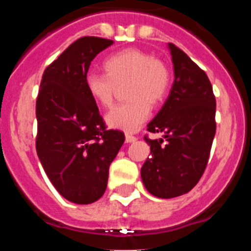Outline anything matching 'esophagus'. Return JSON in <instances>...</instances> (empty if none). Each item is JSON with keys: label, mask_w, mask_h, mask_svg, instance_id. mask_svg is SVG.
I'll return each instance as SVG.
<instances>
[{"label": "esophagus", "mask_w": 251, "mask_h": 251, "mask_svg": "<svg viewBox=\"0 0 251 251\" xmlns=\"http://www.w3.org/2000/svg\"><path fill=\"white\" fill-rule=\"evenodd\" d=\"M137 138L134 136H132V134H126V142L127 143H133V142H136Z\"/></svg>", "instance_id": "esophagus-1"}]
</instances>
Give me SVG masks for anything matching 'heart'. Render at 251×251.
I'll use <instances>...</instances> for the list:
<instances>
[{"label": "heart", "instance_id": "heart-1", "mask_svg": "<svg viewBox=\"0 0 251 251\" xmlns=\"http://www.w3.org/2000/svg\"><path fill=\"white\" fill-rule=\"evenodd\" d=\"M105 73L92 72L85 86L93 99L104 108L112 106L118 85H126L129 100L113 108L105 117L110 127L134 132L147 121L151 105L166 98L171 86V73L162 60L136 48L119 50L104 61Z\"/></svg>", "mask_w": 251, "mask_h": 251}]
</instances>
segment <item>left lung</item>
<instances>
[{
    "label": "left lung",
    "instance_id": "8db88e82",
    "mask_svg": "<svg viewBox=\"0 0 251 251\" xmlns=\"http://www.w3.org/2000/svg\"><path fill=\"white\" fill-rule=\"evenodd\" d=\"M168 49L175 80L167 100L147 126L148 132L162 133L165 139L145 137L151 157L141 168L147 191L161 199L181 196L196 186L216 132V100L207 75L176 45L168 44Z\"/></svg>",
    "mask_w": 251,
    "mask_h": 251
}]
</instances>
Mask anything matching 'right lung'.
Returning a JSON list of instances; mask_svg holds the SVG:
<instances>
[{"mask_svg":"<svg viewBox=\"0 0 251 251\" xmlns=\"http://www.w3.org/2000/svg\"><path fill=\"white\" fill-rule=\"evenodd\" d=\"M112 40L84 36L44 72L36 100V152L57 192L88 205L105 192L109 166L124 143V133L106 130L85 86L90 63Z\"/></svg>","mask_w":251,"mask_h":251,"instance_id":"add662e5","label":"right lung"}]
</instances>
